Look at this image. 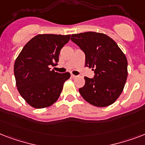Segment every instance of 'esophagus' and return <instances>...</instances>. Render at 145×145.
I'll return each instance as SVG.
<instances>
[{
	"label": "esophagus",
	"mask_w": 145,
	"mask_h": 145,
	"mask_svg": "<svg viewBox=\"0 0 145 145\" xmlns=\"http://www.w3.org/2000/svg\"><path fill=\"white\" fill-rule=\"evenodd\" d=\"M71 78H76V77H77V76H76V75L71 74Z\"/></svg>",
	"instance_id": "obj_1"
}]
</instances>
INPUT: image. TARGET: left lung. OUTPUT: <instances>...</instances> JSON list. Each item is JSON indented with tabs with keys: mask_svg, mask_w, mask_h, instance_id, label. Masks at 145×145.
<instances>
[{
	"mask_svg": "<svg viewBox=\"0 0 145 145\" xmlns=\"http://www.w3.org/2000/svg\"><path fill=\"white\" fill-rule=\"evenodd\" d=\"M71 40L85 53V66L94 71L93 78L85 77V85L79 89L81 96L96 107L112 105L126 84L127 59L117 43L102 33H80Z\"/></svg>",
	"mask_w": 145,
	"mask_h": 145,
	"instance_id": "1",
	"label": "left lung"
}]
</instances>
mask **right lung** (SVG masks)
<instances>
[{"label":"right lung","instance_id":"obj_1","mask_svg":"<svg viewBox=\"0 0 145 145\" xmlns=\"http://www.w3.org/2000/svg\"><path fill=\"white\" fill-rule=\"evenodd\" d=\"M71 35H38L25 45L16 59L14 75L17 89L27 103L44 108L58 100L70 73L50 70L59 61L60 50Z\"/></svg>","mask_w":145,"mask_h":145}]
</instances>
